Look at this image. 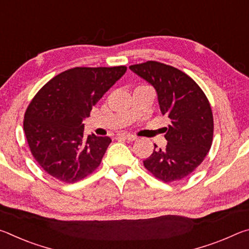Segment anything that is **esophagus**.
I'll return each instance as SVG.
<instances>
[{
	"mask_svg": "<svg viewBox=\"0 0 249 249\" xmlns=\"http://www.w3.org/2000/svg\"><path fill=\"white\" fill-rule=\"evenodd\" d=\"M119 137L124 138V140L129 141V142H133L135 140H137L136 136H134V135H130V134H120Z\"/></svg>",
	"mask_w": 249,
	"mask_h": 249,
	"instance_id": "obj_1",
	"label": "esophagus"
}]
</instances>
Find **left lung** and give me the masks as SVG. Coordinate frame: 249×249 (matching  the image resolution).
I'll return each mask as SVG.
<instances>
[{
    "label": "left lung",
    "instance_id": "left-lung-1",
    "mask_svg": "<svg viewBox=\"0 0 249 249\" xmlns=\"http://www.w3.org/2000/svg\"><path fill=\"white\" fill-rule=\"evenodd\" d=\"M155 88L160 111L170 119L166 148L155 149L144 166L163 182L183 179L201 165L212 146L213 114L209 100L193 79L157 61L129 67Z\"/></svg>",
    "mask_w": 249,
    "mask_h": 249
}]
</instances>
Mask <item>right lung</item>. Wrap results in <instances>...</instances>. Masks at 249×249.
<instances>
[{
  "instance_id": "1",
  "label": "right lung",
  "mask_w": 249,
  "mask_h": 249,
  "mask_svg": "<svg viewBox=\"0 0 249 249\" xmlns=\"http://www.w3.org/2000/svg\"><path fill=\"white\" fill-rule=\"evenodd\" d=\"M126 69L77 67L56 75L34 96L24 132L34 158L48 175L74 183L100 166L112 141L94 134L86 137L82 122Z\"/></svg>"
}]
</instances>
